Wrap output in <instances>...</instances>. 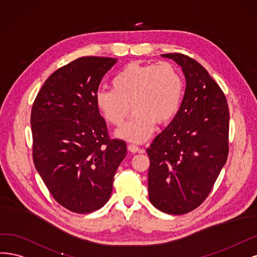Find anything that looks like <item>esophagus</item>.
I'll return each instance as SVG.
<instances>
[{
  "instance_id": "34e87169",
  "label": "esophagus",
  "mask_w": 257,
  "mask_h": 257,
  "mask_svg": "<svg viewBox=\"0 0 257 257\" xmlns=\"http://www.w3.org/2000/svg\"><path fill=\"white\" fill-rule=\"evenodd\" d=\"M127 147H128V151L131 153H142L143 154L145 152L143 148H140L139 146H137L135 144H128Z\"/></svg>"
}]
</instances>
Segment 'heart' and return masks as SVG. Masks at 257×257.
Returning <instances> with one entry per match:
<instances>
[{"instance_id": "obj_1", "label": "heart", "mask_w": 257, "mask_h": 257, "mask_svg": "<svg viewBox=\"0 0 257 257\" xmlns=\"http://www.w3.org/2000/svg\"><path fill=\"white\" fill-rule=\"evenodd\" d=\"M184 83L177 68L170 62L156 64L130 63L112 79V88L96 93V105L102 116L114 126L131 117L116 131V136L143 142L153 134L156 121H169L179 109Z\"/></svg>"}]
</instances>
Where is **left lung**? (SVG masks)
<instances>
[{
	"label": "left lung",
	"instance_id": "1",
	"mask_svg": "<svg viewBox=\"0 0 257 257\" xmlns=\"http://www.w3.org/2000/svg\"><path fill=\"white\" fill-rule=\"evenodd\" d=\"M162 56L181 66L187 87L175 117L146 150L148 193L157 209L184 214L206 200L226 162L229 113L224 93L200 63L181 53Z\"/></svg>",
	"mask_w": 257,
	"mask_h": 257
}]
</instances>
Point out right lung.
I'll return each instance as SVG.
<instances>
[{"instance_id": "add662e5", "label": "right lung", "mask_w": 257, "mask_h": 257, "mask_svg": "<svg viewBox=\"0 0 257 257\" xmlns=\"http://www.w3.org/2000/svg\"><path fill=\"white\" fill-rule=\"evenodd\" d=\"M113 57L82 56L55 70L32 106L33 160L54 200L72 212H93L109 201L127 155L111 139L96 93Z\"/></svg>"}]
</instances>
